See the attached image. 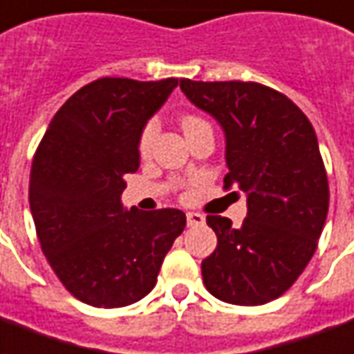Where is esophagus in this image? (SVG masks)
<instances>
[{"instance_id": "obj_1", "label": "esophagus", "mask_w": 354, "mask_h": 354, "mask_svg": "<svg viewBox=\"0 0 354 354\" xmlns=\"http://www.w3.org/2000/svg\"><path fill=\"white\" fill-rule=\"evenodd\" d=\"M187 223L188 226H202L205 224V216L200 213H187Z\"/></svg>"}]
</instances>
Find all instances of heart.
<instances>
[{"mask_svg": "<svg viewBox=\"0 0 354 354\" xmlns=\"http://www.w3.org/2000/svg\"><path fill=\"white\" fill-rule=\"evenodd\" d=\"M202 122H205V120L190 115V117L183 118V128L188 130V128L198 126V124H202ZM156 136H158V120H156V118H152V120L147 122V126L143 128V131H141V138H139V151H141V154H149V152H151Z\"/></svg>", "mask_w": 354, "mask_h": 354, "instance_id": "1", "label": "heart"}]
</instances>
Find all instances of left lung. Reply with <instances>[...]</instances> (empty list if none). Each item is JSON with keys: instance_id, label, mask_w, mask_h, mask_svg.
<instances>
[{"instance_id": "left-lung-1", "label": "left lung", "mask_w": 354, "mask_h": 354, "mask_svg": "<svg viewBox=\"0 0 354 354\" xmlns=\"http://www.w3.org/2000/svg\"><path fill=\"white\" fill-rule=\"evenodd\" d=\"M196 107L226 138L224 188L247 194V216L209 215L216 249L202 262L203 285L236 306H262L286 292L313 257L328 215V179L308 117L259 82L180 79Z\"/></svg>"}]
</instances>
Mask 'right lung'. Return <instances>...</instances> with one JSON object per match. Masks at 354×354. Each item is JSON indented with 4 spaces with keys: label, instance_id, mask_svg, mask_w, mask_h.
I'll use <instances>...</instances> for the list:
<instances>
[{
    "label": "right lung",
    "instance_id": "1",
    "mask_svg": "<svg viewBox=\"0 0 354 354\" xmlns=\"http://www.w3.org/2000/svg\"><path fill=\"white\" fill-rule=\"evenodd\" d=\"M179 79L103 77L77 90L48 124L30 171V209L48 264L77 300L122 308L156 285L187 226L179 209L126 211L124 175L139 138Z\"/></svg>",
    "mask_w": 354,
    "mask_h": 354
}]
</instances>
